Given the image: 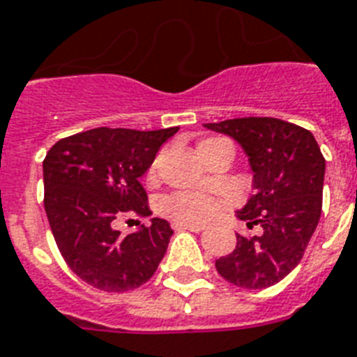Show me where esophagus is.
I'll use <instances>...</instances> for the list:
<instances>
[{"label":"esophagus","instance_id":"obj_1","mask_svg":"<svg viewBox=\"0 0 357 357\" xmlns=\"http://www.w3.org/2000/svg\"><path fill=\"white\" fill-rule=\"evenodd\" d=\"M174 228L176 229H190V231H204L206 229V224L202 222H174Z\"/></svg>","mask_w":357,"mask_h":357}]
</instances>
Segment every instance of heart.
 <instances>
[{"label": "heart", "instance_id": "obj_1", "mask_svg": "<svg viewBox=\"0 0 357 357\" xmlns=\"http://www.w3.org/2000/svg\"><path fill=\"white\" fill-rule=\"evenodd\" d=\"M165 209L178 220H196L213 215L215 200L202 192H178L165 200Z\"/></svg>", "mask_w": 357, "mask_h": 357}]
</instances>
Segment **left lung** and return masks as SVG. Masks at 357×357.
<instances>
[{"label": "left lung", "mask_w": 357, "mask_h": 357, "mask_svg": "<svg viewBox=\"0 0 357 357\" xmlns=\"http://www.w3.org/2000/svg\"><path fill=\"white\" fill-rule=\"evenodd\" d=\"M204 126L237 140L248 157L254 195L237 217L261 229L237 235L234 252L215 266L237 287H271L298 265L319 224L326 161L313 133L285 120L248 116Z\"/></svg>", "instance_id": "1"}]
</instances>
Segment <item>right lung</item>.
Returning <instances> with one entry per match:
<instances>
[{
	"label": "right lung",
	"mask_w": 357,
	"mask_h": 357,
	"mask_svg": "<svg viewBox=\"0 0 357 357\" xmlns=\"http://www.w3.org/2000/svg\"><path fill=\"white\" fill-rule=\"evenodd\" d=\"M179 128L137 131L98 128L61 139L42 162L44 207L59 252L92 287L123 293L140 287L165 257L172 228L162 218L120 235L123 215L150 217L140 178Z\"/></svg>",
	"instance_id": "add662e5"
}]
</instances>
